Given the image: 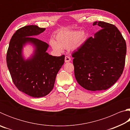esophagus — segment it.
Returning <instances> with one entry per match:
<instances>
[{
  "label": "esophagus",
  "mask_w": 130,
  "mask_h": 130,
  "mask_svg": "<svg viewBox=\"0 0 130 130\" xmlns=\"http://www.w3.org/2000/svg\"><path fill=\"white\" fill-rule=\"evenodd\" d=\"M71 60V58H70L69 56H65V62H69Z\"/></svg>",
  "instance_id": "obj_1"
}]
</instances>
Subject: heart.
Segmentation results:
<instances>
[{"instance_id": "b5f03b06", "label": "heart", "mask_w": 130, "mask_h": 130, "mask_svg": "<svg viewBox=\"0 0 130 130\" xmlns=\"http://www.w3.org/2000/svg\"><path fill=\"white\" fill-rule=\"evenodd\" d=\"M84 31L77 30H61L56 35L54 39H50L49 43L52 49L56 52L72 48L76 49L80 47L87 39Z\"/></svg>"}]
</instances>
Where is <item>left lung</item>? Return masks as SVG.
Segmentation results:
<instances>
[{
	"label": "left lung",
	"mask_w": 130,
	"mask_h": 130,
	"mask_svg": "<svg viewBox=\"0 0 130 130\" xmlns=\"http://www.w3.org/2000/svg\"><path fill=\"white\" fill-rule=\"evenodd\" d=\"M102 29L88 38L72 53L77 83L89 91L106 90L115 84L124 70L126 43L115 25L94 22Z\"/></svg>",
	"instance_id": "8db88e82"
}]
</instances>
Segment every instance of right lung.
Wrapping results in <instances>:
<instances>
[{
  "instance_id": "add662e5",
  "label": "right lung",
  "mask_w": 130,
  "mask_h": 130,
  "mask_svg": "<svg viewBox=\"0 0 130 130\" xmlns=\"http://www.w3.org/2000/svg\"><path fill=\"white\" fill-rule=\"evenodd\" d=\"M45 28L26 26L17 30L11 39L6 61L13 83L19 91L33 98L46 96L54 85L57 74L64 63L65 56H53L46 52L47 43L32 36L43 32ZM34 44V54L25 60L23 46Z\"/></svg>"
}]
</instances>
